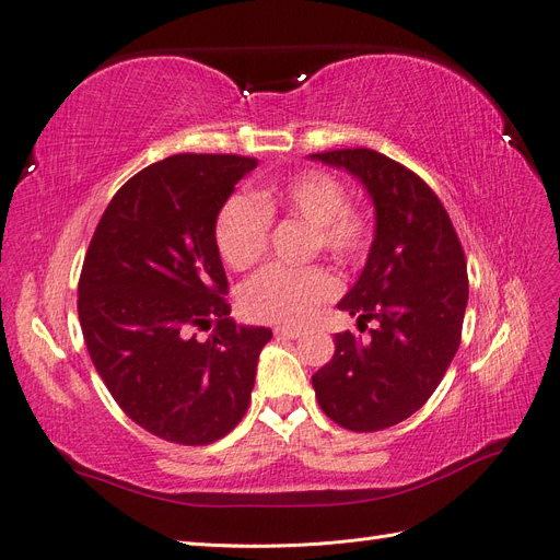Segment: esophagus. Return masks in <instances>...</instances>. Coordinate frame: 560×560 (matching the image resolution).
Masks as SVG:
<instances>
[{
    "instance_id": "obj_1",
    "label": "esophagus",
    "mask_w": 560,
    "mask_h": 560,
    "mask_svg": "<svg viewBox=\"0 0 560 560\" xmlns=\"http://www.w3.org/2000/svg\"><path fill=\"white\" fill-rule=\"evenodd\" d=\"M303 331L299 327H276L278 338H299Z\"/></svg>"
}]
</instances>
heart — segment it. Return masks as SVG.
I'll return each mask as SVG.
<instances>
[{"mask_svg": "<svg viewBox=\"0 0 560 560\" xmlns=\"http://www.w3.org/2000/svg\"><path fill=\"white\" fill-rule=\"evenodd\" d=\"M348 200L346 186L325 171H303L257 198L233 194L217 212L214 245L231 268L245 270L264 257L270 214L282 212L313 226L315 252H327L341 266H360L371 245V224ZM336 290L338 282L325 266H268L245 282L241 308L254 322L301 325Z\"/></svg>", "mask_w": 560, "mask_h": 560, "instance_id": "b5f03b06", "label": "heart"}]
</instances>
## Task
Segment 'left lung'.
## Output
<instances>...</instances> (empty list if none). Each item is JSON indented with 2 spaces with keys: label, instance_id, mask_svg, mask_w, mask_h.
I'll return each mask as SVG.
<instances>
[{
  "label": "left lung",
  "instance_id": "left-lung-1",
  "mask_svg": "<svg viewBox=\"0 0 560 560\" xmlns=\"http://www.w3.org/2000/svg\"><path fill=\"white\" fill-rule=\"evenodd\" d=\"M311 159L346 167L376 208V235L360 280L338 303L376 322L369 338L336 334L331 362L313 376L319 409L352 432H378L413 416L442 383L463 336L467 261L442 200L409 167L374 149Z\"/></svg>",
  "mask_w": 560,
  "mask_h": 560
}]
</instances>
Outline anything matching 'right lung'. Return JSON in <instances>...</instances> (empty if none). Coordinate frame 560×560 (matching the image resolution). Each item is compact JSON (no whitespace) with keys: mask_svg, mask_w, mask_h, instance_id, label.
Masks as SVG:
<instances>
[{"mask_svg":"<svg viewBox=\"0 0 560 560\" xmlns=\"http://www.w3.org/2000/svg\"><path fill=\"white\" fill-rule=\"evenodd\" d=\"M257 159L177 154L114 194L79 278V322L100 378L124 413L182 446L243 420L273 331L229 317L214 219ZM196 330H210L200 342Z\"/></svg>","mask_w":560,"mask_h":560,"instance_id":"obj_1","label":"right lung"}]
</instances>
